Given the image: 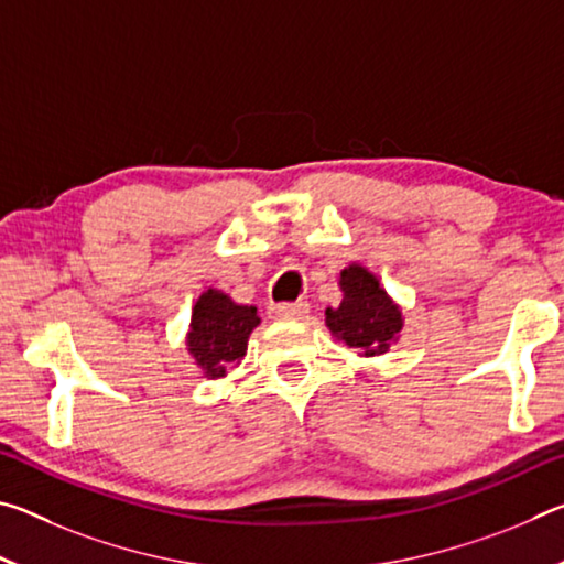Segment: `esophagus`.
Returning <instances> with one entry per match:
<instances>
[{"mask_svg": "<svg viewBox=\"0 0 564 564\" xmlns=\"http://www.w3.org/2000/svg\"><path fill=\"white\" fill-rule=\"evenodd\" d=\"M305 313H308V303H305V301L275 303V305H271V316H273V318L291 321V318H303Z\"/></svg>", "mask_w": 564, "mask_h": 564, "instance_id": "obj_1", "label": "esophagus"}]
</instances>
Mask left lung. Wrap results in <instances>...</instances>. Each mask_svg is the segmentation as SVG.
I'll list each match as a JSON object with an SVG mask.
<instances>
[{
    "mask_svg": "<svg viewBox=\"0 0 564 564\" xmlns=\"http://www.w3.org/2000/svg\"><path fill=\"white\" fill-rule=\"evenodd\" d=\"M343 301L336 308H326V326L333 338L358 348L360 356L373 358L388 352L403 330L400 305L380 289V281L360 263H350L340 271Z\"/></svg>",
    "mask_w": 564,
    "mask_h": 564,
    "instance_id": "left-lung-1",
    "label": "left lung"
}]
</instances>
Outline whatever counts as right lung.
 Wrapping results in <instances>:
<instances>
[{
  "instance_id": "add662e5",
  "label": "right lung",
  "mask_w": 564,
  "mask_h": 564,
  "mask_svg": "<svg viewBox=\"0 0 564 564\" xmlns=\"http://www.w3.org/2000/svg\"><path fill=\"white\" fill-rule=\"evenodd\" d=\"M261 318L256 305L234 303L224 291L208 289L194 305L186 346L206 378H224L246 356L248 336Z\"/></svg>"
}]
</instances>
